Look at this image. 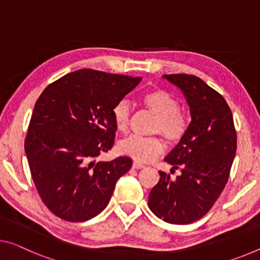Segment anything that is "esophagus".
<instances>
[{
	"instance_id": "obj_1",
	"label": "esophagus",
	"mask_w": 260,
	"mask_h": 260,
	"mask_svg": "<svg viewBox=\"0 0 260 260\" xmlns=\"http://www.w3.org/2000/svg\"><path fill=\"white\" fill-rule=\"evenodd\" d=\"M133 167H134V169H136V170H141V169H144V167H145V165H144V164L138 162V161H135L133 164Z\"/></svg>"
}]
</instances>
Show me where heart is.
Wrapping results in <instances>:
<instances>
[{
	"mask_svg": "<svg viewBox=\"0 0 260 260\" xmlns=\"http://www.w3.org/2000/svg\"><path fill=\"white\" fill-rule=\"evenodd\" d=\"M142 102L151 113L157 116L154 133H160L171 142H177L185 135L187 119L179 111L178 100L161 89L149 90L143 94ZM114 123L118 131L127 130L130 122V106L126 101H119L113 109ZM121 152L137 161H150L164 151V142L158 137L129 136L119 144Z\"/></svg>",
	"mask_w": 260,
	"mask_h": 260,
	"instance_id": "1",
	"label": "heart"
}]
</instances>
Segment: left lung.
Wrapping results in <instances>:
<instances>
[{
	"label": "left lung",
	"instance_id": "1",
	"mask_svg": "<svg viewBox=\"0 0 260 260\" xmlns=\"http://www.w3.org/2000/svg\"><path fill=\"white\" fill-rule=\"evenodd\" d=\"M162 78L182 91L191 121L180 142L166 155L175 180L159 172L150 191L149 208L171 224H189L208 213L224 189L237 149L233 114L224 98L198 77L170 74Z\"/></svg>",
	"mask_w": 260,
	"mask_h": 260
}]
</instances>
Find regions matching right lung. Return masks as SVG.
<instances>
[{"mask_svg":"<svg viewBox=\"0 0 260 260\" xmlns=\"http://www.w3.org/2000/svg\"><path fill=\"white\" fill-rule=\"evenodd\" d=\"M141 81L79 70L52 82L38 98L24 147L39 197L55 216L83 222L108 206L133 160L96 158L114 145V107Z\"/></svg>","mask_w":260,"mask_h":260,"instance_id":"right-lung-1","label":"right lung"}]
</instances>
